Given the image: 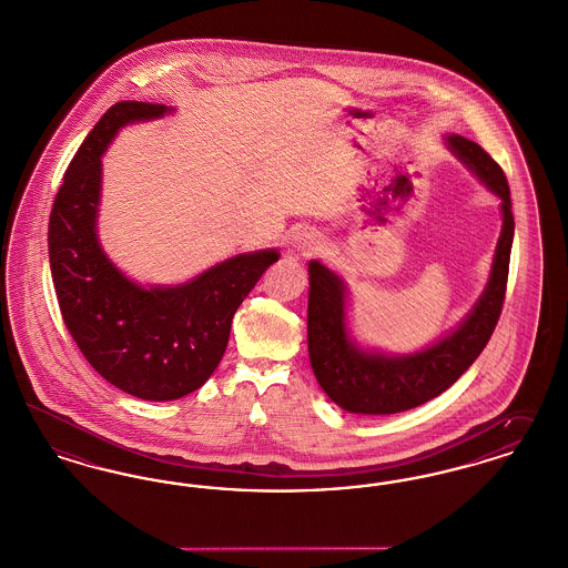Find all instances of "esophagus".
Listing matches in <instances>:
<instances>
[{
    "label": "esophagus",
    "instance_id": "obj_1",
    "mask_svg": "<svg viewBox=\"0 0 568 568\" xmlns=\"http://www.w3.org/2000/svg\"><path fill=\"white\" fill-rule=\"evenodd\" d=\"M312 243H316V241H307V250H314V247H312Z\"/></svg>",
    "mask_w": 568,
    "mask_h": 568
}]
</instances>
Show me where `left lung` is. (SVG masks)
<instances>
[{
  "instance_id": "left-lung-1",
  "label": "left lung",
  "mask_w": 568,
  "mask_h": 568,
  "mask_svg": "<svg viewBox=\"0 0 568 568\" xmlns=\"http://www.w3.org/2000/svg\"><path fill=\"white\" fill-rule=\"evenodd\" d=\"M447 145L503 201V233L496 245L489 282L459 327L415 355L395 357L363 351L348 337L346 286L342 277L318 261L310 263V363L323 390L348 413L395 415L438 397L475 363L498 325L507 295L515 231L507 178L498 162L475 141L450 134Z\"/></svg>"
}]
</instances>
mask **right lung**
Instances as JSON below:
<instances>
[{
  "instance_id": "add662e5",
  "label": "right lung",
  "mask_w": 568,
  "mask_h": 568,
  "mask_svg": "<svg viewBox=\"0 0 568 568\" xmlns=\"http://www.w3.org/2000/svg\"><path fill=\"white\" fill-rule=\"evenodd\" d=\"M123 100L74 153L49 220V261L63 323L91 367L111 385L150 402L203 387L226 351L233 316L280 254L233 256L180 286L143 288L102 252L95 235L102 160L118 130L171 113Z\"/></svg>"
}]
</instances>
